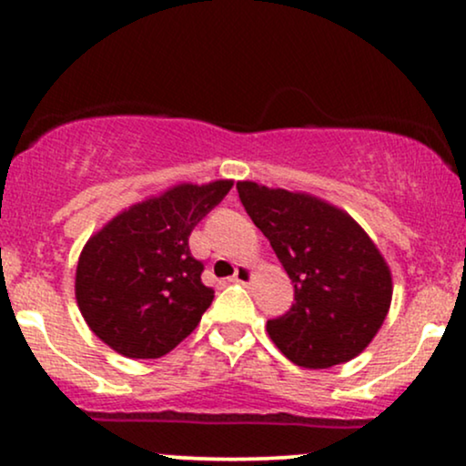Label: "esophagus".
Returning a JSON list of instances; mask_svg holds the SVG:
<instances>
[{
    "instance_id": "1",
    "label": "esophagus",
    "mask_w": 466,
    "mask_h": 466,
    "mask_svg": "<svg viewBox=\"0 0 466 466\" xmlns=\"http://www.w3.org/2000/svg\"><path fill=\"white\" fill-rule=\"evenodd\" d=\"M251 278H254V271H251L248 265H238L237 271H234V276L229 278V280L238 282V285H249Z\"/></svg>"
}]
</instances>
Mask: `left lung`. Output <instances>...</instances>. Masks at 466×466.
<instances>
[{"mask_svg":"<svg viewBox=\"0 0 466 466\" xmlns=\"http://www.w3.org/2000/svg\"><path fill=\"white\" fill-rule=\"evenodd\" d=\"M254 226L293 282L291 309L267 322L274 344L302 368H330L372 341L392 302V274L360 223L318 197L237 184Z\"/></svg>","mask_w":466,"mask_h":466,"instance_id":"left-lung-1","label":"left lung"}]
</instances>
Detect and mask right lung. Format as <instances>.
<instances>
[{"label":"right lung","mask_w":466,"mask_h":466,"mask_svg":"<svg viewBox=\"0 0 466 466\" xmlns=\"http://www.w3.org/2000/svg\"><path fill=\"white\" fill-rule=\"evenodd\" d=\"M229 179L179 184L111 218L80 251L76 302L109 349L157 360L184 341L212 304L203 263L190 254L197 223L223 201Z\"/></svg>","instance_id":"obj_1"}]
</instances>
